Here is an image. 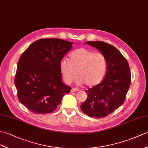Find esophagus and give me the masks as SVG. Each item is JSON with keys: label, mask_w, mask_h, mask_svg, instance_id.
Instances as JSON below:
<instances>
[{"label": "esophagus", "mask_w": 148, "mask_h": 148, "mask_svg": "<svg viewBox=\"0 0 148 148\" xmlns=\"http://www.w3.org/2000/svg\"><path fill=\"white\" fill-rule=\"evenodd\" d=\"M80 91L79 89L76 88H72V90H71V92H76V91Z\"/></svg>", "instance_id": "esophagus-1"}]
</instances>
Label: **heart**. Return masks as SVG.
<instances>
[{
	"mask_svg": "<svg viewBox=\"0 0 148 148\" xmlns=\"http://www.w3.org/2000/svg\"><path fill=\"white\" fill-rule=\"evenodd\" d=\"M60 67L64 79L67 83L73 81L77 74L79 82L92 87L103 79L107 63L103 54L81 48L69 55V61L62 60Z\"/></svg>",
	"mask_w": 148,
	"mask_h": 148,
	"instance_id": "obj_1",
	"label": "heart"
}]
</instances>
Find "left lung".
<instances>
[{
  "instance_id": "8db88e82",
  "label": "left lung",
  "mask_w": 148,
  "mask_h": 148,
  "mask_svg": "<svg viewBox=\"0 0 148 148\" xmlns=\"http://www.w3.org/2000/svg\"><path fill=\"white\" fill-rule=\"evenodd\" d=\"M103 54L107 63L105 76L98 84L86 91L87 99L81 110L91 117L102 118L110 114L124 102L130 85V71L127 60L110 44L87 42Z\"/></svg>"
}]
</instances>
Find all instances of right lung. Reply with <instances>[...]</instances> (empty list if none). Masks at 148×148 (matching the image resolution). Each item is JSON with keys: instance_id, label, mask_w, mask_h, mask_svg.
Listing matches in <instances>:
<instances>
[{"instance_id": "1", "label": "right lung", "mask_w": 148, "mask_h": 148, "mask_svg": "<svg viewBox=\"0 0 148 148\" xmlns=\"http://www.w3.org/2000/svg\"><path fill=\"white\" fill-rule=\"evenodd\" d=\"M73 42L58 38L35 41L21 56L14 83L19 101L33 113L56 110L71 87L62 81L61 60Z\"/></svg>"}]
</instances>
